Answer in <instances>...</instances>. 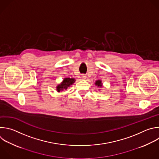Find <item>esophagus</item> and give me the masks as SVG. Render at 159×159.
Wrapping results in <instances>:
<instances>
[{
	"label": "esophagus",
	"instance_id": "obj_1",
	"mask_svg": "<svg viewBox=\"0 0 159 159\" xmlns=\"http://www.w3.org/2000/svg\"><path fill=\"white\" fill-rule=\"evenodd\" d=\"M80 77H81V79H82V80H85V79H86V76H85V75H84V74L82 75Z\"/></svg>",
	"mask_w": 159,
	"mask_h": 159
}]
</instances>
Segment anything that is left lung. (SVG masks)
I'll return each mask as SVG.
<instances>
[{
    "instance_id": "8db88e82",
    "label": "left lung",
    "mask_w": 159,
    "mask_h": 159,
    "mask_svg": "<svg viewBox=\"0 0 159 159\" xmlns=\"http://www.w3.org/2000/svg\"><path fill=\"white\" fill-rule=\"evenodd\" d=\"M95 84L96 86H97L98 88H102L103 87V83L102 82L101 80H97L95 82ZM100 90V89H99V91Z\"/></svg>"
}]
</instances>
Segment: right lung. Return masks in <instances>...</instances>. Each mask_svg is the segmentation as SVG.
I'll return each instance as SVG.
<instances>
[{"instance_id": "add662e5", "label": "right lung", "mask_w": 159, "mask_h": 159, "mask_svg": "<svg viewBox=\"0 0 159 159\" xmlns=\"http://www.w3.org/2000/svg\"><path fill=\"white\" fill-rule=\"evenodd\" d=\"M75 82V80L74 78H64L63 80L56 86V91L60 92L63 90H66L69 87L72 85Z\"/></svg>"}]
</instances>
